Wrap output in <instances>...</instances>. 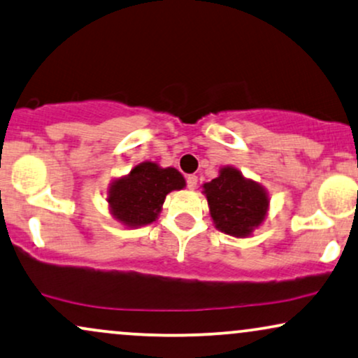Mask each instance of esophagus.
<instances>
[{
    "mask_svg": "<svg viewBox=\"0 0 358 358\" xmlns=\"http://www.w3.org/2000/svg\"><path fill=\"white\" fill-rule=\"evenodd\" d=\"M186 180H187V187L189 189H196L197 187V176L189 174Z\"/></svg>",
    "mask_w": 358,
    "mask_h": 358,
    "instance_id": "1",
    "label": "esophagus"
}]
</instances>
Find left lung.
I'll use <instances>...</instances> for the list:
<instances>
[{
	"mask_svg": "<svg viewBox=\"0 0 358 358\" xmlns=\"http://www.w3.org/2000/svg\"><path fill=\"white\" fill-rule=\"evenodd\" d=\"M202 187L210 217L220 232L234 237H249L266 219L268 209L266 189L252 179H245L236 167H222L219 178Z\"/></svg>",
	"mask_w": 358,
	"mask_h": 358,
	"instance_id": "8db88e82",
	"label": "left lung"
}]
</instances>
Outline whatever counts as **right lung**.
Returning a JSON list of instances; mask_svg holds the SVG:
<instances>
[{"mask_svg": "<svg viewBox=\"0 0 358 358\" xmlns=\"http://www.w3.org/2000/svg\"><path fill=\"white\" fill-rule=\"evenodd\" d=\"M184 186L186 180L178 169L145 161L114 180L106 201L114 219L127 227H141L157 219L167 194Z\"/></svg>", "mask_w": 358, "mask_h": 358, "instance_id": "1", "label": "right lung"}]
</instances>
